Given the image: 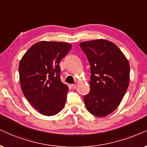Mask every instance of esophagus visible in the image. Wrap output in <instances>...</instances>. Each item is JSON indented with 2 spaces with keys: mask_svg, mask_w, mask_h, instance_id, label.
I'll list each match as a JSON object with an SVG mask.
<instances>
[{
  "mask_svg": "<svg viewBox=\"0 0 147 147\" xmlns=\"http://www.w3.org/2000/svg\"><path fill=\"white\" fill-rule=\"evenodd\" d=\"M77 87V84H72L71 85V88H73V89H76Z\"/></svg>",
  "mask_w": 147,
  "mask_h": 147,
  "instance_id": "esophagus-1",
  "label": "esophagus"
}]
</instances>
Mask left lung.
<instances>
[{"label":"left lung","instance_id":"1","mask_svg":"<svg viewBox=\"0 0 147 147\" xmlns=\"http://www.w3.org/2000/svg\"><path fill=\"white\" fill-rule=\"evenodd\" d=\"M90 65V92L84 97L86 109L104 117L116 110L129 83V63L114 43L106 39L80 43Z\"/></svg>","mask_w":147,"mask_h":147}]
</instances>
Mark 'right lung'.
I'll list each match as a JSON object with an SVG mask.
<instances>
[{"instance_id":"1","label":"right lung","mask_w":147,"mask_h":147,"mask_svg":"<svg viewBox=\"0 0 147 147\" xmlns=\"http://www.w3.org/2000/svg\"><path fill=\"white\" fill-rule=\"evenodd\" d=\"M71 47L67 43L41 41L32 45L20 61L22 90L41 115H55L65 106L69 87L60 78L59 63Z\"/></svg>"}]
</instances>
